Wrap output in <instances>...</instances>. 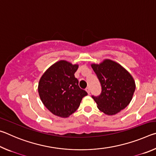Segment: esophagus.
I'll return each mask as SVG.
<instances>
[{
  "instance_id": "34e87169",
  "label": "esophagus",
  "mask_w": 156,
  "mask_h": 156,
  "mask_svg": "<svg viewBox=\"0 0 156 156\" xmlns=\"http://www.w3.org/2000/svg\"><path fill=\"white\" fill-rule=\"evenodd\" d=\"M85 90H86V91H87V94H90V88H89V87L86 88Z\"/></svg>"
}]
</instances>
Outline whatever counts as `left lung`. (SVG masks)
Here are the masks:
<instances>
[{
	"instance_id": "1",
	"label": "left lung",
	"mask_w": 156,
	"mask_h": 156,
	"mask_svg": "<svg viewBox=\"0 0 156 156\" xmlns=\"http://www.w3.org/2000/svg\"><path fill=\"white\" fill-rule=\"evenodd\" d=\"M101 84L100 96H92L100 111L115 115L130 103L136 89L133 78L122 65L110 59L100 64H91Z\"/></svg>"
}]
</instances>
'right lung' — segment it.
Wrapping results in <instances>:
<instances>
[{
	"mask_svg": "<svg viewBox=\"0 0 156 156\" xmlns=\"http://www.w3.org/2000/svg\"><path fill=\"white\" fill-rule=\"evenodd\" d=\"M78 65L61 60L43 73L38 90L43 105L55 115L67 118L78 109L81 100L87 93L78 86L74 73Z\"/></svg>",
	"mask_w": 156,
	"mask_h": 156,
	"instance_id": "1",
	"label": "right lung"
}]
</instances>
